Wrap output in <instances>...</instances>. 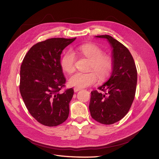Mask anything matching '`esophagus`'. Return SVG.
I'll use <instances>...</instances> for the list:
<instances>
[{
    "mask_svg": "<svg viewBox=\"0 0 159 159\" xmlns=\"http://www.w3.org/2000/svg\"><path fill=\"white\" fill-rule=\"evenodd\" d=\"M80 90H81V88H76V87H75L74 88V92H78V91H80Z\"/></svg>",
    "mask_w": 159,
    "mask_h": 159,
    "instance_id": "obj_1",
    "label": "esophagus"
}]
</instances>
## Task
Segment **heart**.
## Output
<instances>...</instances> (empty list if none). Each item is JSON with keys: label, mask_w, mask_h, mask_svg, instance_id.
I'll use <instances>...</instances> for the list:
<instances>
[{"label": "heart", "mask_w": 159, "mask_h": 159, "mask_svg": "<svg viewBox=\"0 0 159 159\" xmlns=\"http://www.w3.org/2000/svg\"><path fill=\"white\" fill-rule=\"evenodd\" d=\"M75 54L84 56L90 61L89 72H76L69 80L71 86L83 88L93 85L98 82V75L101 80L107 79L111 73L113 61L111 57L103 54L99 47L93 44H84L78 46L73 52H66L60 61L62 69L68 73H72L75 69ZM93 71H92V70Z\"/></svg>", "instance_id": "b5f03b06"}]
</instances>
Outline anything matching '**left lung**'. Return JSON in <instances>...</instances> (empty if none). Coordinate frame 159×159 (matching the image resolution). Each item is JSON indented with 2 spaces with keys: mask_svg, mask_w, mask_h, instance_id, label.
Returning <instances> with one entry per match:
<instances>
[{
  "mask_svg": "<svg viewBox=\"0 0 159 159\" xmlns=\"http://www.w3.org/2000/svg\"><path fill=\"white\" fill-rule=\"evenodd\" d=\"M106 38L113 48V68L109 80L91 92V116L96 121L111 125L123 119L131 107L136 92L137 71L129 50L112 36Z\"/></svg>",
  "mask_w": 159,
  "mask_h": 159,
  "instance_id": "left-lung-1",
  "label": "left lung"
}]
</instances>
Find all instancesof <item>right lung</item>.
Segmentation results:
<instances>
[{
  "mask_svg": "<svg viewBox=\"0 0 159 159\" xmlns=\"http://www.w3.org/2000/svg\"><path fill=\"white\" fill-rule=\"evenodd\" d=\"M76 38H53L28 50L20 67V92L28 111L43 125L55 127L68 119L72 88L65 87L61 54Z\"/></svg>",
  "mask_w": 159,
  "mask_h": 159,
  "instance_id": "obj_1",
  "label": "right lung"
}]
</instances>
